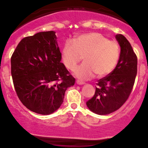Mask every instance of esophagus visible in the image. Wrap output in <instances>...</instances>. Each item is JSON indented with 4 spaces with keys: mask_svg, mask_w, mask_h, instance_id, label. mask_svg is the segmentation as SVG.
Instances as JSON below:
<instances>
[{
    "mask_svg": "<svg viewBox=\"0 0 148 148\" xmlns=\"http://www.w3.org/2000/svg\"><path fill=\"white\" fill-rule=\"evenodd\" d=\"M76 84H77L78 85H84L85 82H84V81H79V80H77V81H76Z\"/></svg>",
    "mask_w": 148,
    "mask_h": 148,
    "instance_id": "34e87169",
    "label": "esophagus"
}]
</instances>
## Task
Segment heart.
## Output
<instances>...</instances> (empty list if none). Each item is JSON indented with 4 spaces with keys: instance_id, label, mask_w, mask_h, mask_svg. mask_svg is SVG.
I'll list each match as a JSON object with an SVG mask.
<instances>
[{
    "instance_id": "b5f03b06",
    "label": "heart",
    "mask_w": 148,
    "mask_h": 148,
    "mask_svg": "<svg viewBox=\"0 0 148 148\" xmlns=\"http://www.w3.org/2000/svg\"><path fill=\"white\" fill-rule=\"evenodd\" d=\"M120 45L116 41L108 40L98 33L80 35L72 41H67L62 49V56L66 67L74 69L82 60L85 62L76 67L74 74L82 80L97 76L101 77L111 73L120 58Z\"/></svg>"
}]
</instances>
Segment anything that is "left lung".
Instances as JSON below:
<instances>
[{
    "label": "left lung",
    "instance_id": "left-lung-1",
    "mask_svg": "<svg viewBox=\"0 0 148 148\" xmlns=\"http://www.w3.org/2000/svg\"><path fill=\"white\" fill-rule=\"evenodd\" d=\"M120 47V58L115 68L97 84L95 93L86 102L88 108L98 115H108L119 109L133 89L137 74V57L124 35H115Z\"/></svg>",
    "mask_w": 148,
    "mask_h": 148
}]
</instances>
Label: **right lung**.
I'll list each match as a JSON object with an SVG mask.
<instances>
[{
  "label": "right lung",
  "instance_id": "right-lung-1",
  "mask_svg": "<svg viewBox=\"0 0 148 148\" xmlns=\"http://www.w3.org/2000/svg\"><path fill=\"white\" fill-rule=\"evenodd\" d=\"M61 58L54 31L40 32L18 43L11 58V74L18 99L30 111L51 114L74 85Z\"/></svg>",
  "mask_w": 148,
  "mask_h": 148
}]
</instances>
